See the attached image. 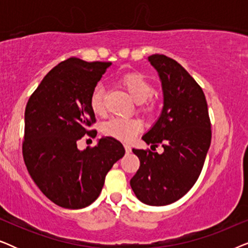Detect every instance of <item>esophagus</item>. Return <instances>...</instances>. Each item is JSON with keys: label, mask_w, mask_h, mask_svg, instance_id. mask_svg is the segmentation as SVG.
<instances>
[{"label": "esophagus", "mask_w": 248, "mask_h": 248, "mask_svg": "<svg viewBox=\"0 0 248 248\" xmlns=\"http://www.w3.org/2000/svg\"><path fill=\"white\" fill-rule=\"evenodd\" d=\"M124 148H125V151H126V154H130L132 151V148L130 144H124Z\"/></svg>", "instance_id": "34e87169"}]
</instances>
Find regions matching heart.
Listing matches in <instances>:
<instances>
[{
    "instance_id": "heart-1",
    "label": "heart",
    "mask_w": 248,
    "mask_h": 248,
    "mask_svg": "<svg viewBox=\"0 0 248 248\" xmlns=\"http://www.w3.org/2000/svg\"><path fill=\"white\" fill-rule=\"evenodd\" d=\"M120 83L137 103H143L154 93V86L151 81L140 72L125 74L120 79ZM90 108L96 115H103L105 113L104 88L101 84L94 87L91 93ZM142 109L145 113H152L155 110V106L147 104ZM141 128L142 125L138 120L123 117H113L105 122L103 125L105 134L121 141H131L141 131Z\"/></svg>"
}]
</instances>
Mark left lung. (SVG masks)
Masks as SVG:
<instances>
[{"mask_svg":"<svg viewBox=\"0 0 248 248\" xmlns=\"http://www.w3.org/2000/svg\"><path fill=\"white\" fill-rule=\"evenodd\" d=\"M148 61L157 70L164 93V107L154 126L142 137L151 148L133 149L140 167L130 184L148 205L161 206L183 198L198 181L211 143V123L202 88L181 64L155 54Z\"/></svg>","mask_w":248,"mask_h":248,"instance_id":"obj_1","label":"left lung"}]
</instances>
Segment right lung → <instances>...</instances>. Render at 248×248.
<instances>
[{
  "instance_id": "add662e5",
  "label": "right lung",
  "mask_w": 248,
  "mask_h": 248,
  "mask_svg": "<svg viewBox=\"0 0 248 248\" xmlns=\"http://www.w3.org/2000/svg\"><path fill=\"white\" fill-rule=\"evenodd\" d=\"M110 65L70 57L46 74L27 103L23 160L44 195L62 208L82 209L96 201L107 172L125 155L111 137L83 151L77 145L93 135L90 96Z\"/></svg>"
}]
</instances>
